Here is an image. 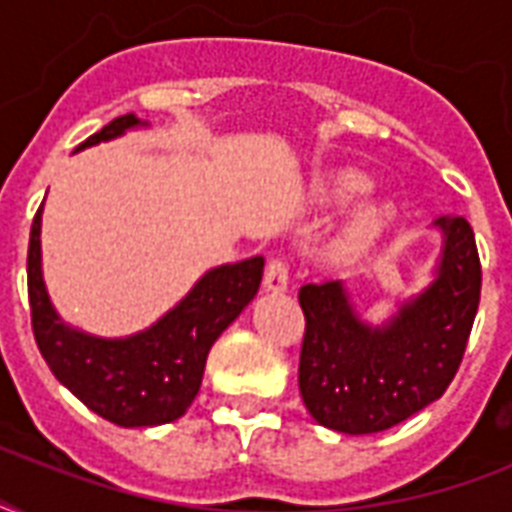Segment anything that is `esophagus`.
<instances>
[{
  "label": "esophagus",
  "mask_w": 512,
  "mask_h": 512,
  "mask_svg": "<svg viewBox=\"0 0 512 512\" xmlns=\"http://www.w3.org/2000/svg\"><path fill=\"white\" fill-rule=\"evenodd\" d=\"M265 287L271 292H284L289 287V265L284 257H271L265 263Z\"/></svg>",
  "instance_id": "esophagus-1"
}]
</instances>
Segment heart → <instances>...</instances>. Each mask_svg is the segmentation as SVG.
<instances>
[{
  "label": "heart",
  "mask_w": 512,
  "mask_h": 512,
  "mask_svg": "<svg viewBox=\"0 0 512 512\" xmlns=\"http://www.w3.org/2000/svg\"><path fill=\"white\" fill-rule=\"evenodd\" d=\"M372 188L369 183V177L361 175V172H353V170H345V172H337L327 185V199L337 201V204H348V201H358L361 196H366ZM388 223V215L380 212V209H369L364 215H358L350 228L345 231L340 241V249L342 252H348V255H356V252H364L366 247H372V241L377 239Z\"/></svg>",
  "instance_id": "1"
}]
</instances>
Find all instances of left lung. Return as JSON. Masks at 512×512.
Returning a JSON list of instances; mask_svg holds the SVG:
<instances>
[{
	"mask_svg": "<svg viewBox=\"0 0 512 512\" xmlns=\"http://www.w3.org/2000/svg\"><path fill=\"white\" fill-rule=\"evenodd\" d=\"M438 279L396 319L366 327L337 281L300 287L305 335L300 396L319 425L380 433L444 396L460 369L481 300V260L465 217L441 215Z\"/></svg>",
	"mask_w": 512,
	"mask_h": 512,
	"instance_id": "left-lung-1",
	"label": "left lung"
}]
</instances>
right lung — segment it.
<instances>
[{
  "mask_svg": "<svg viewBox=\"0 0 512 512\" xmlns=\"http://www.w3.org/2000/svg\"><path fill=\"white\" fill-rule=\"evenodd\" d=\"M140 124L119 116L82 146L111 140ZM76 148V151H79ZM42 207L36 209L28 239V305L31 329L52 374L87 409L119 428H148L183 417L199 393L212 342L239 316L263 279V257L209 271L154 327L127 340H100L68 329L52 311L39 263Z\"/></svg>",
  "mask_w": 512,
  "mask_h": 512,
  "instance_id": "obj_1",
  "label": "right lung"
}]
</instances>
